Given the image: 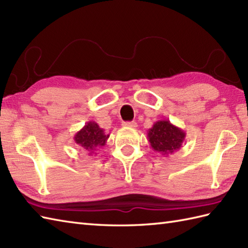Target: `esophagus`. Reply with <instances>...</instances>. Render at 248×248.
<instances>
[{
    "instance_id": "1",
    "label": "esophagus",
    "mask_w": 248,
    "mask_h": 248,
    "mask_svg": "<svg viewBox=\"0 0 248 248\" xmlns=\"http://www.w3.org/2000/svg\"><path fill=\"white\" fill-rule=\"evenodd\" d=\"M124 127H127V128H132V129H136L138 128V124L135 123V121H125V123L123 124Z\"/></svg>"
}]
</instances>
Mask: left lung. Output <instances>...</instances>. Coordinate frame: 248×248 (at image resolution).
Here are the masks:
<instances>
[{
    "label": "left lung",
    "mask_w": 248,
    "mask_h": 248,
    "mask_svg": "<svg viewBox=\"0 0 248 248\" xmlns=\"http://www.w3.org/2000/svg\"><path fill=\"white\" fill-rule=\"evenodd\" d=\"M147 136L152 150L167 156L181 148L186 133L166 119L155 123L147 131Z\"/></svg>",
    "instance_id": "1"
}]
</instances>
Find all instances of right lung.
<instances>
[{"mask_svg":"<svg viewBox=\"0 0 248 248\" xmlns=\"http://www.w3.org/2000/svg\"><path fill=\"white\" fill-rule=\"evenodd\" d=\"M108 138L109 134H105L104 130L100 128L97 123L88 121L73 136V140L80 146L81 149L88 152L89 155H92L97 150V148L105 146Z\"/></svg>","mask_w":248,"mask_h":248,"instance_id":"1","label":"right lung"}]
</instances>
